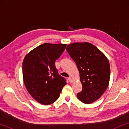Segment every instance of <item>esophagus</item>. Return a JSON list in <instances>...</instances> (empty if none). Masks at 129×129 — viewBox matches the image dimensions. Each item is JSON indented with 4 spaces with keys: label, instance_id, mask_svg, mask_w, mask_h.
Here are the masks:
<instances>
[{
    "label": "esophagus",
    "instance_id": "34e87169",
    "mask_svg": "<svg viewBox=\"0 0 129 129\" xmlns=\"http://www.w3.org/2000/svg\"><path fill=\"white\" fill-rule=\"evenodd\" d=\"M69 82L71 83L73 82V79L71 78V77H69Z\"/></svg>",
    "mask_w": 129,
    "mask_h": 129
}]
</instances>
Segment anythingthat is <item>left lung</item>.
I'll return each instance as SVG.
<instances>
[{
  "mask_svg": "<svg viewBox=\"0 0 129 129\" xmlns=\"http://www.w3.org/2000/svg\"><path fill=\"white\" fill-rule=\"evenodd\" d=\"M66 50L77 65L82 90L77 93L79 100L90 104L105 93L110 80V67L105 54L91 43H73Z\"/></svg>",
  "mask_w": 129,
  "mask_h": 129,
  "instance_id": "8db88e82",
  "label": "left lung"
}]
</instances>
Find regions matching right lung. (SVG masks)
<instances>
[{
    "label": "right lung",
    "instance_id": "right-lung-1",
    "mask_svg": "<svg viewBox=\"0 0 129 129\" xmlns=\"http://www.w3.org/2000/svg\"><path fill=\"white\" fill-rule=\"evenodd\" d=\"M66 44L43 43L26 54L23 61V79L34 99L44 105L59 98L65 79L57 73L55 61L66 49Z\"/></svg>",
    "mask_w": 129,
    "mask_h": 129
}]
</instances>
